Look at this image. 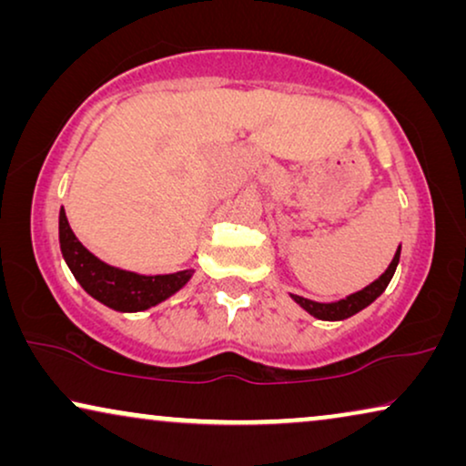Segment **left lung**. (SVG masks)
<instances>
[{
    "label": "left lung",
    "mask_w": 466,
    "mask_h": 466,
    "mask_svg": "<svg viewBox=\"0 0 466 466\" xmlns=\"http://www.w3.org/2000/svg\"><path fill=\"white\" fill-rule=\"evenodd\" d=\"M399 258H400V246H399V250L394 252L392 263L388 265V269L381 273V276L375 279V282L365 286V289L359 290V292H352V295H348L346 299H339V301L318 303V301H311V299H305V297H299V295H290V299L299 305V308H303L305 311H308L309 316L318 318V320H329V322L346 320V318L359 314L360 309H365L367 305H371L375 299H378L381 292L386 290V286L390 284L394 271H397Z\"/></svg>",
    "instance_id": "8db88e82"
}]
</instances>
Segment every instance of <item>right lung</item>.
Segmentation results:
<instances>
[{
	"label": "right lung",
	"mask_w": 466,
	"mask_h": 466,
	"mask_svg": "<svg viewBox=\"0 0 466 466\" xmlns=\"http://www.w3.org/2000/svg\"><path fill=\"white\" fill-rule=\"evenodd\" d=\"M59 246L63 260L74 273L76 282L91 295L95 301L123 314L146 311L155 305L167 301L177 290L190 282L195 269H182L176 273H158L144 276L120 267L107 265L82 246L69 227L66 209L59 212Z\"/></svg>",
	"instance_id": "obj_1"
}]
</instances>
